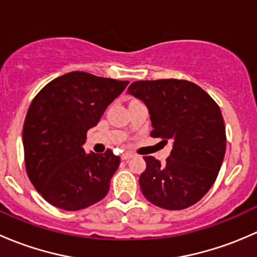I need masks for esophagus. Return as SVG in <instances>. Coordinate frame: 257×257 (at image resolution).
<instances>
[{"mask_svg": "<svg viewBox=\"0 0 257 257\" xmlns=\"http://www.w3.org/2000/svg\"><path fill=\"white\" fill-rule=\"evenodd\" d=\"M134 157V154H132V153H129V152H125V153H123V154H121V159L123 160H128V159H131V158H133Z\"/></svg>", "mask_w": 257, "mask_h": 257, "instance_id": "1", "label": "esophagus"}]
</instances>
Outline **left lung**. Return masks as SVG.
Returning <instances> with one entry per match:
<instances>
[{
  "label": "left lung",
  "instance_id": "1",
  "mask_svg": "<svg viewBox=\"0 0 257 257\" xmlns=\"http://www.w3.org/2000/svg\"><path fill=\"white\" fill-rule=\"evenodd\" d=\"M126 93L147 105L150 136L173 145L163 164L144 157L142 193L167 210L194 205L215 183L225 157L226 136L219 105L199 85L183 79L138 80Z\"/></svg>",
  "mask_w": 257,
  "mask_h": 257
}]
</instances>
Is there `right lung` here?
Wrapping results in <instances>:
<instances>
[{"mask_svg": "<svg viewBox=\"0 0 257 257\" xmlns=\"http://www.w3.org/2000/svg\"><path fill=\"white\" fill-rule=\"evenodd\" d=\"M128 84L71 72L49 82L32 100L23 125L26 170L49 204L76 211L107 195L120 158L112 150L85 153L83 144Z\"/></svg>", "mask_w": 257, "mask_h": 257, "instance_id": "add662e5", "label": "right lung"}]
</instances>
